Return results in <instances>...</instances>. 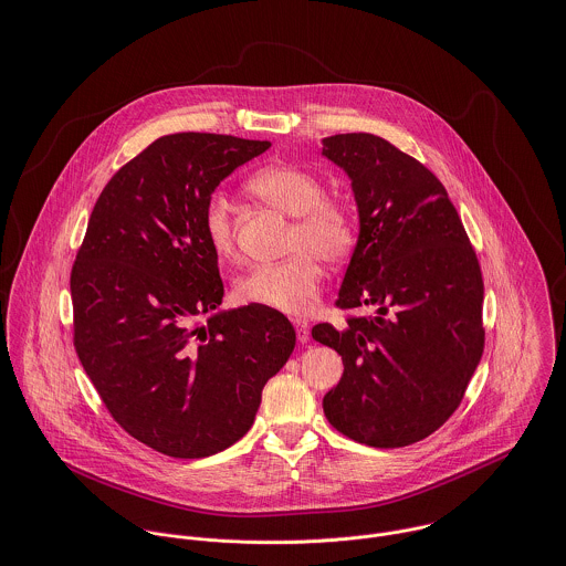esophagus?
Instances as JSON below:
<instances>
[{"label":"esophagus","mask_w":566,"mask_h":566,"mask_svg":"<svg viewBox=\"0 0 566 566\" xmlns=\"http://www.w3.org/2000/svg\"><path fill=\"white\" fill-rule=\"evenodd\" d=\"M294 328H296L298 342H301V344H307V342H310V324H307V321L296 318V321H294Z\"/></svg>","instance_id":"esophagus-1"}]
</instances>
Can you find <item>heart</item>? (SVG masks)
Here are the masks:
<instances>
[{
	"label": "heart",
	"instance_id": "obj_1",
	"mask_svg": "<svg viewBox=\"0 0 566 566\" xmlns=\"http://www.w3.org/2000/svg\"><path fill=\"white\" fill-rule=\"evenodd\" d=\"M250 191L279 211L294 216L287 259L250 268L235 285L243 305H261L283 314H307L323 283L324 263L346 261L357 245V222L350 209L324 198V185L307 169L292 165L265 167L250 180ZM202 229L220 259L235 256L233 209L222 193H213L202 213Z\"/></svg>",
	"mask_w": 566,
	"mask_h": 566
}]
</instances>
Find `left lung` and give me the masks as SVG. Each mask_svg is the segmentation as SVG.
<instances>
[{"label": "left lung", "instance_id": "1", "mask_svg": "<svg viewBox=\"0 0 566 566\" xmlns=\"http://www.w3.org/2000/svg\"><path fill=\"white\" fill-rule=\"evenodd\" d=\"M323 155L348 174L359 213L335 305L375 312L312 328L344 361L324 416L355 442L407 447L449 420L482 359L480 261L422 163L368 133L326 137Z\"/></svg>", "mask_w": 566, "mask_h": 566}]
</instances>
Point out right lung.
<instances>
[{
	"label": "right lung",
	"mask_w": 566,
	"mask_h": 566,
	"mask_svg": "<svg viewBox=\"0 0 566 566\" xmlns=\"http://www.w3.org/2000/svg\"><path fill=\"white\" fill-rule=\"evenodd\" d=\"M268 148L209 133L157 139L102 189L72 268L84 373L119 427L169 458L235 444L296 344L276 310L218 312L224 283L202 229L216 187Z\"/></svg>",
	"instance_id": "obj_1"
}]
</instances>
